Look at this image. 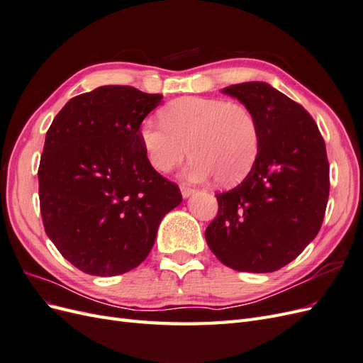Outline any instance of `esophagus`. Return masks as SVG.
<instances>
[{"instance_id": "esophagus-1", "label": "esophagus", "mask_w": 363, "mask_h": 363, "mask_svg": "<svg viewBox=\"0 0 363 363\" xmlns=\"http://www.w3.org/2000/svg\"><path fill=\"white\" fill-rule=\"evenodd\" d=\"M180 191H182V195H183V199H189L191 195H194L195 194V188H192V186H189V184H180Z\"/></svg>"}]
</instances>
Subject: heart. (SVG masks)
<instances>
[{
  "label": "heart",
  "mask_w": 363,
  "mask_h": 363,
  "mask_svg": "<svg viewBox=\"0 0 363 363\" xmlns=\"http://www.w3.org/2000/svg\"><path fill=\"white\" fill-rule=\"evenodd\" d=\"M162 124L145 121L140 140L150 163L168 172L194 155L184 177L204 182L216 177L224 186L242 182L259 151L257 123L248 108L223 98L183 96L160 113Z\"/></svg>",
  "instance_id": "1"
}]
</instances>
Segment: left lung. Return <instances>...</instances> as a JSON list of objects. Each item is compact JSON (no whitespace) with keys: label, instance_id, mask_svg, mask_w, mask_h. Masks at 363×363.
Segmentation results:
<instances>
[{"label":"left lung","instance_id":"8db88e82","mask_svg":"<svg viewBox=\"0 0 363 363\" xmlns=\"http://www.w3.org/2000/svg\"><path fill=\"white\" fill-rule=\"evenodd\" d=\"M255 116L259 151L244 182L216 194L219 211L206 240L225 267L272 272L309 245L328 200L324 139L312 116L265 82L224 87Z\"/></svg>","mask_w":363,"mask_h":363}]
</instances>
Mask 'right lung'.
Segmentation results:
<instances>
[{"instance_id":"right-lung-1","label":"right lung","mask_w":363,"mask_h":363,"mask_svg":"<svg viewBox=\"0 0 363 363\" xmlns=\"http://www.w3.org/2000/svg\"><path fill=\"white\" fill-rule=\"evenodd\" d=\"M162 98L100 86L69 100L47 131L38 172L43 227L60 255L91 276L140 265L163 216L182 203L140 140L142 121Z\"/></svg>"}]
</instances>
